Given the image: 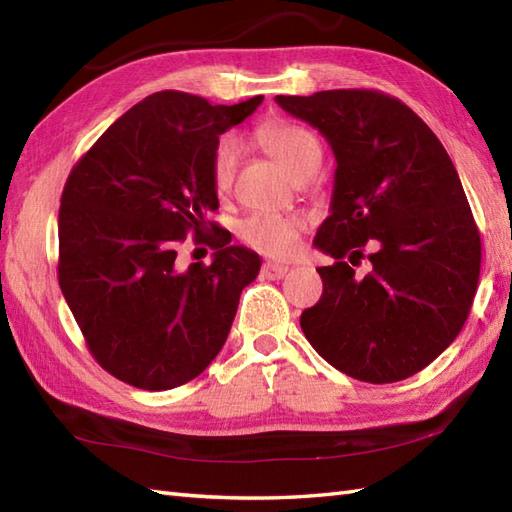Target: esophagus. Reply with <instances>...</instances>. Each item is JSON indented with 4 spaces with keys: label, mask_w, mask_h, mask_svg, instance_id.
<instances>
[{
    "label": "esophagus",
    "mask_w": 512,
    "mask_h": 512,
    "mask_svg": "<svg viewBox=\"0 0 512 512\" xmlns=\"http://www.w3.org/2000/svg\"><path fill=\"white\" fill-rule=\"evenodd\" d=\"M288 266H284V264H275V262H266L264 266H262V275L266 277V279H281L284 277L286 273H288Z\"/></svg>",
    "instance_id": "1"
}]
</instances>
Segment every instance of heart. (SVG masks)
Instances as JSON below:
<instances>
[{
    "mask_svg": "<svg viewBox=\"0 0 512 512\" xmlns=\"http://www.w3.org/2000/svg\"><path fill=\"white\" fill-rule=\"evenodd\" d=\"M268 154L273 156L290 178L301 180L312 176L321 165V143L310 129L295 123H273L259 132ZM239 140L235 136H222L215 143L211 158V176L215 191L224 195L231 191L237 160ZM306 231V222L301 217H288L277 213H253L239 222V239L257 253L268 257H288L297 250L299 237Z\"/></svg>",
    "mask_w": 512,
    "mask_h": 512,
    "instance_id": "obj_1",
    "label": "heart"
}]
</instances>
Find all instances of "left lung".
Returning a JSON list of instances; mask_svg holds the SVG:
<instances>
[{"label": "left lung", "instance_id": "obj_1", "mask_svg": "<svg viewBox=\"0 0 512 512\" xmlns=\"http://www.w3.org/2000/svg\"><path fill=\"white\" fill-rule=\"evenodd\" d=\"M317 127L334 158L330 215L314 246L323 295L301 330L339 372L383 385L405 380L447 350L469 317L482 242L453 162L429 125L378 90L277 96ZM365 245L370 273H353Z\"/></svg>", "mask_w": 512, "mask_h": 512}]
</instances>
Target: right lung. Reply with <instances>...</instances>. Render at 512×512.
<instances>
[{"mask_svg": "<svg viewBox=\"0 0 512 512\" xmlns=\"http://www.w3.org/2000/svg\"><path fill=\"white\" fill-rule=\"evenodd\" d=\"M264 96L211 105L162 90L125 112L72 167L59 209V286L105 372L147 391L189 383L222 350L262 266L211 222L215 143ZM212 233L209 234L208 231ZM189 232L211 265L177 262Z\"/></svg>", "mask_w": 512, "mask_h": 512, "instance_id": "add662e5", "label": "right lung"}]
</instances>
